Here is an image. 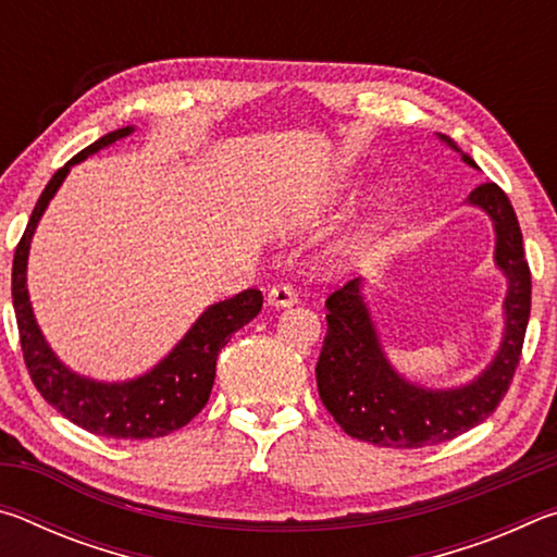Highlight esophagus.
<instances>
[{
  "mask_svg": "<svg viewBox=\"0 0 557 557\" xmlns=\"http://www.w3.org/2000/svg\"><path fill=\"white\" fill-rule=\"evenodd\" d=\"M297 301V295L295 289H292L289 285H275L270 292H268V305L270 307H292Z\"/></svg>",
  "mask_w": 557,
  "mask_h": 557,
  "instance_id": "1",
  "label": "esophagus"
}]
</instances>
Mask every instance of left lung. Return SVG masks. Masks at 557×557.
I'll return each instance as SVG.
<instances>
[{"label": "left lung", "mask_w": 557, "mask_h": 557, "mask_svg": "<svg viewBox=\"0 0 557 557\" xmlns=\"http://www.w3.org/2000/svg\"><path fill=\"white\" fill-rule=\"evenodd\" d=\"M469 166L447 135H437ZM494 223L496 268L508 280L504 299V338L482 375L459 388L432 391L405 381L385 356L363 301L361 277L346 282L326 299V336L317 361V388L324 408L346 435L379 447L418 449L455 440L476 428L504 400L521 358L531 317V270L523 258V235L508 196L494 182L476 186L467 199Z\"/></svg>", "instance_id": "1"}]
</instances>
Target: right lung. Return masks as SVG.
<instances>
[{
  "label": "right lung",
  "instance_id": "right-lung-1",
  "mask_svg": "<svg viewBox=\"0 0 557 557\" xmlns=\"http://www.w3.org/2000/svg\"><path fill=\"white\" fill-rule=\"evenodd\" d=\"M132 132L135 127L108 132L98 143L75 154L71 162H65L46 184L34 206L32 219L26 223L22 240L16 245L12 299L24 363L44 400L53 405L73 425L88 430L92 435L112 440H152L188 425L203 410L213 388L215 358L238 329L258 317L262 309V292L245 289L231 299L215 301L196 319L194 326L169 351V356L139 379L102 383L86 379V375L71 371L69 366L59 361V356L51 351L39 324H36L29 289H26V260H29L34 231L46 206L59 191L63 178L69 176L71 166L96 154L98 149L115 145L117 139L132 135Z\"/></svg>",
  "mask_w": 557,
  "mask_h": 557
}]
</instances>
